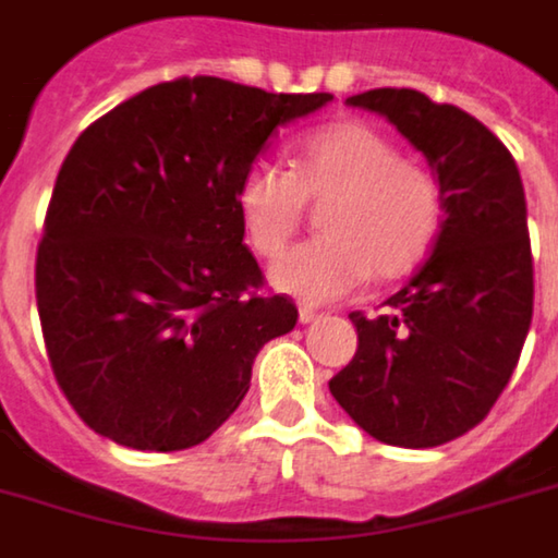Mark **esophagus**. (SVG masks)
<instances>
[{"label": "esophagus", "instance_id": "obj_1", "mask_svg": "<svg viewBox=\"0 0 558 558\" xmlns=\"http://www.w3.org/2000/svg\"><path fill=\"white\" fill-rule=\"evenodd\" d=\"M316 318H322V313L313 311V307H307V304H304V307H299V322H302V325H311V322H316Z\"/></svg>", "mask_w": 558, "mask_h": 558}]
</instances>
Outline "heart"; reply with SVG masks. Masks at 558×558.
Instances as JSON below:
<instances>
[{"label":"heart","instance_id":"1","mask_svg":"<svg viewBox=\"0 0 558 558\" xmlns=\"http://www.w3.org/2000/svg\"><path fill=\"white\" fill-rule=\"evenodd\" d=\"M288 166L256 160L236 183V214L247 247L276 259L299 231L307 203L325 206L318 231L270 268V284L307 304L347 296L375 276L412 274L435 245L442 194L435 174L401 157L387 132L366 121H336L288 146Z\"/></svg>","mask_w":558,"mask_h":558}]
</instances>
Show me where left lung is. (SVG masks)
<instances>
[{
  "instance_id": "8db88e82",
  "label": "left lung",
  "mask_w": 558,
  "mask_h": 558,
  "mask_svg": "<svg viewBox=\"0 0 558 558\" xmlns=\"http://www.w3.org/2000/svg\"><path fill=\"white\" fill-rule=\"evenodd\" d=\"M350 107L387 118L437 174L432 256L387 313H350L355 359L330 392L375 440L432 449L477 426L511 380L533 316L527 206L511 151L460 107L417 89H369Z\"/></svg>"
}]
</instances>
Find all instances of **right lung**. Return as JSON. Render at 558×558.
<instances>
[{
  "label": "right lung",
  "instance_id": "add662e5",
  "mask_svg": "<svg viewBox=\"0 0 558 558\" xmlns=\"http://www.w3.org/2000/svg\"><path fill=\"white\" fill-rule=\"evenodd\" d=\"M327 101L194 75L81 132L47 206L36 304L52 375L93 432L192 449L240 407L256 352L296 327V304L262 293L236 183Z\"/></svg>",
  "mask_w": 558,
  "mask_h": 558
}]
</instances>
